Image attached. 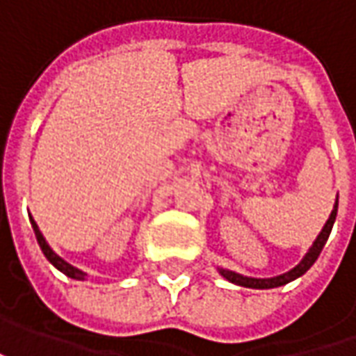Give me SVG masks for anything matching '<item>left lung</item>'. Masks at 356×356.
Wrapping results in <instances>:
<instances>
[{"label": "left lung", "instance_id": "obj_1", "mask_svg": "<svg viewBox=\"0 0 356 356\" xmlns=\"http://www.w3.org/2000/svg\"><path fill=\"white\" fill-rule=\"evenodd\" d=\"M337 208H339V198H337L335 206H333V212L329 216V220L325 222V226H323V229L319 232L317 239L313 241V245L309 248V252L305 253V257H303L293 269H289L287 273H281V275H275V277H264V280H261V277H248V275H241V273H236V271H229V269H222V267H220V269H218L220 275H222L224 280L229 281V283H236V285H241V287H250V289H273V287H281V285H285V283H289V281L301 277L309 267L317 261L323 245L327 243L329 234H331L333 224H335Z\"/></svg>", "mask_w": 356, "mask_h": 356}]
</instances>
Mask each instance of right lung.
Returning a JSON list of instances; mask_svg holds the SVG:
<instances>
[{"mask_svg":"<svg viewBox=\"0 0 356 356\" xmlns=\"http://www.w3.org/2000/svg\"><path fill=\"white\" fill-rule=\"evenodd\" d=\"M29 222H31V227H33L35 238H37V243H39L41 252H43V255L47 257L49 261H51L53 266L57 267L59 271H63V273H65L67 277H71V280H79V281L85 280V277H87V273H85V271H81L79 267L71 266V264H67V261H65L63 257H59L57 253L51 250V245H49V243H47V239L43 238V234H41V229H39V226L35 224L33 218H29Z\"/></svg>","mask_w":356,"mask_h":356,"instance_id":"add662e5","label":"right lung"}]
</instances>
